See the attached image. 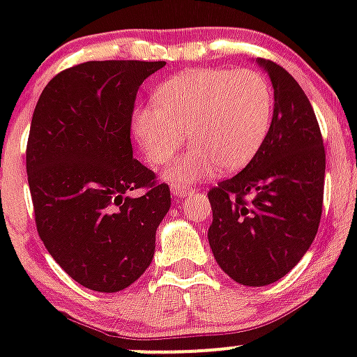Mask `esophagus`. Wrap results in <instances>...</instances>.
Instances as JSON below:
<instances>
[{
    "label": "esophagus",
    "mask_w": 357,
    "mask_h": 357,
    "mask_svg": "<svg viewBox=\"0 0 357 357\" xmlns=\"http://www.w3.org/2000/svg\"><path fill=\"white\" fill-rule=\"evenodd\" d=\"M189 192H192V187H185V185H181V183L172 185V195L174 196H179V198H183V196H187Z\"/></svg>",
    "instance_id": "esophagus-1"
}]
</instances>
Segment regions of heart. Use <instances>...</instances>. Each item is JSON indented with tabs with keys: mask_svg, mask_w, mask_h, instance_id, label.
Masks as SVG:
<instances>
[{
	"mask_svg": "<svg viewBox=\"0 0 357 357\" xmlns=\"http://www.w3.org/2000/svg\"><path fill=\"white\" fill-rule=\"evenodd\" d=\"M272 122V94L254 70H190L165 81L153 105L133 116V133L148 161L162 167L187 137L190 150L167 170L176 183L234 172L257 153Z\"/></svg>",
	"mask_w": 357,
	"mask_h": 357,
	"instance_id": "heart-1",
	"label": "heart"
}]
</instances>
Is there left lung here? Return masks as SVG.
I'll return each mask as SVG.
<instances>
[{
  "label": "left lung",
  "mask_w": 357,
  "mask_h": 357,
  "mask_svg": "<svg viewBox=\"0 0 357 357\" xmlns=\"http://www.w3.org/2000/svg\"><path fill=\"white\" fill-rule=\"evenodd\" d=\"M259 64L274 86L271 129L252 161L207 192L213 255L248 287L278 282L310 250L321 224L326 170L321 128L302 86L274 61Z\"/></svg>",
  "instance_id": "1"
}]
</instances>
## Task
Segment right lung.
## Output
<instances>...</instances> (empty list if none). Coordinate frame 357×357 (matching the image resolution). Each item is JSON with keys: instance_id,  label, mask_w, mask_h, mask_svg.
<instances>
[{"instance_id": "add662e5", "label": "right lung", "mask_w": 357, "mask_h": 357, "mask_svg": "<svg viewBox=\"0 0 357 357\" xmlns=\"http://www.w3.org/2000/svg\"><path fill=\"white\" fill-rule=\"evenodd\" d=\"M165 64H75L47 83L31 120L25 165L36 231L61 268L98 293L142 276L170 209L168 185L131 146L137 91Z\"/></svg>"}]
</instances>
